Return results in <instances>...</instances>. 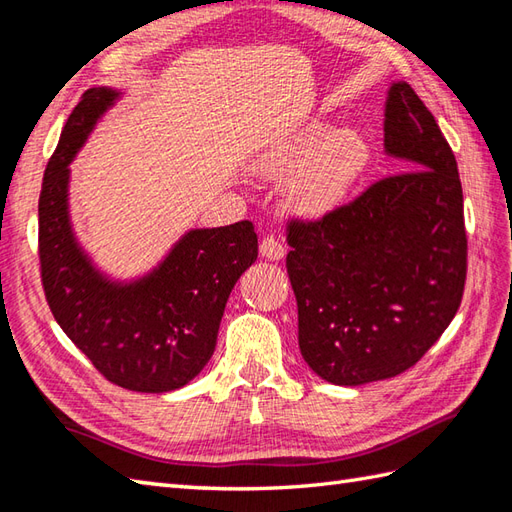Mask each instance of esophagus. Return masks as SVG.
I'll return each instance as SVG.
<instances>
[{"mask_svg": "<svg viewBox=\"0 0 512 512\" xmlns=\"http://www.w3.org/2000/svg\"><path fill=\"white\" fill-rule=\"evenodd\" d=\"M259 253H262V257L270 259V262H279V259H284L286 255V246L281 244L277 237L266 235L262 242H259Z\"/></svg>", "mask_w": 512, "mask_h": 512, "instance_id": "34e87169", "label": "esophagus"}]
</instances>
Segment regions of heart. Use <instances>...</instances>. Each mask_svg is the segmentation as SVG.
I'll return each mask as SVG.
<instances>
[{
	"instance_id": "obj_1",
	"label": "heart",
	"mask_w": 512,
	"mask_h": 512,
	"mask_svg": "<svg viewBox=\"0 0 512 512\" xmlns=\"http://www.w3.org/2000/svg\"><path fill=\"white\" fill-rule=\"evenodd\" d=\"M369 143L356 129L310 123L268 160L266 169L286 171L306 165L292 184V202L306 215H321L339 206L369 165Z\"/></svg>"
}]
</instances>
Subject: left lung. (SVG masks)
I'll return each mask as SVG.
<instances>
[{"instance_id":"8db88e82","label":"left lung","mask_w":512,"mask_h":512,"mask_svg":"<svg viewBox=\"0 0 512 512\" xmlns=\"http://www.w3.org/2000/svg\"><path fill=\"white\" fill-rule=\"evenodd\" d=\"M385 154L405 171L321 220L288 224L299 350L334 385L374 383L416 365L449 328L464 292L458 162L405 81L387 92Z\"/></svg>"}]
</instances>
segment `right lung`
<instances>
[{
    "mask_svg": "<svg viewBox=\"0 0 512 512\" xmlns=\"http://www.w3.org/2000/svg\"><path fill=\"white\" fill-rule=\"evenodd\" d=\"M118 99L112 88L85 92L43 173L41 284L61 330L110 383L162 394L184 387L209 363L228 295L257 259V233L248 220L193 228L145 277L107 279L76 242L68 184L70 162Z\"/></svg>",
    "mask_w": 512,
    "mask_h": 512,
    "instance_id": "right-lung-1",
    "label": "right lung"
}]
</instances>
